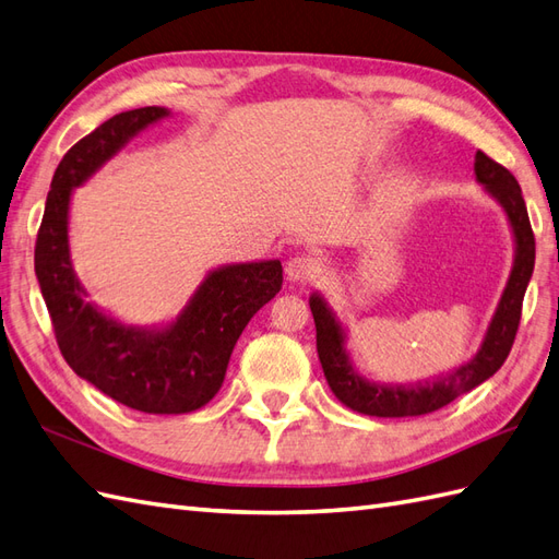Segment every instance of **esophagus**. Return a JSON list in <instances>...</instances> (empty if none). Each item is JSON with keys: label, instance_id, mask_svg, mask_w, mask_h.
<instances>
[{"label": "esophagus", "instance_id": "esophagus-1", "mask_svg": "<svg viewBox=\"0 0 559 559\" xmlns=\"http://www.w3.org/2000/svg\"><path fill=\"white\" fill-rule=\"evenodd\" d=\"M317 274H319L317 262L305 254H295V257H290L288 264H285V276H288L290 283H307Z\"/></svg>", "mask_w": 559, "mask_h": 559}]
</instances>
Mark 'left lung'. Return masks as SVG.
I'll list each match as a JSON object with an SVG mask.
<instances>
[{"instance_id":"1","label":"left lung","mask_w":559,"mask_h":559,"mask_svg":"<svg viewBox=\"0 0 559 559\" xmlns=\"http://www.w3.org/2000/svg\"><path fill=\"white\" fill-rule=\"evenodd\" d=\"M475 179L484 193L503 207L514 242V257L508 283L500 295L493 317L486 325L481 345L465 364L432 380L418 382H380L370 380L354 366L347 352V325L321 293L309 295V307L317 323V349L328 388L347 408L376 418H413L425 416L451 404L453 399L475 390L489 380L508 359L514 333L520 325L522 299L534 274L536 242L528 224L522 189L506 167L493 163L481 151L475 155Z\"/></svg>"}]
</instances>
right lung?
<instances>
[{
  "instance_id": "add662e5",
  "label": "right lung",
  "mask_w": 559,
  "mask_h": 559,
  "mask_svg": "<svg viewBox=\"0 0 559 559\" xmlns=\"http://www.w3.org/2000/svg\"><path fill=\"white\" fill-rule=\"evenodd\" d=\"M169 116L163 106L127 110L78 141L53 171L35 246V274L68 366L106 396L157 416L198 411L219 392L240 333L283 285L278 260L222 264L175 319L153 325L122 323L87 299L70 257L73 193Z\"/></svg>"
}]
</instances>
